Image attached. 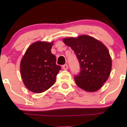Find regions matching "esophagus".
Segmentation results:
<instances>
[{
    "mask_svg": "<svg viewBox=\"0 0 127 127\" xmlns=\"http://www.w3.org/2000/svg\"><path fill=\"white\" fill-rule=\"evenodd\" d=\"M62 67L64 70H67L68 68V66H67V64H64L63 65Z\"/></svg>",
    "mask_w": 127,
    "mask_h": 127,
    "instance_id": "obj_1",
    "label": "esophagus"
}]
</instances>
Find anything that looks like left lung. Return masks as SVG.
Instances as JSON below:
<instances>
[{
	"instance_id": "left-lung-1",
	"label": "left lung",
	"mask_w": 127,
	"mask_h": 127,
	"mask_svg": "<svg viewBox=\"0 0 127 127\" xmlns=\"http://www.w3.org/2000/svg\"><path fill=\"white\" fill-rule=\"evenodd\" d=\"M75 53L80 71L74 76L75 84L87 92H93L102 87L107 80L112 60L107 47L100 41L86 35L63 39Z\"/></svg>"
}]
</instances>
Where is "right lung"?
Wrapping results in <instances>:
<instances>
[{
	"label": "right lung",
	"instance_id": "1",
	"mask_svg": "<svg viewBox=\"0 0 127 127\" xmlns=\"http://www.w3.org/2000/svg\"><path fill=\"white\" fill-rule=\"evenodd\" d=\"M53 44V42H34L21 60V77L24 85L31 92L42 93L55 83L61 67L56 64V56L51 52Z\"/></svg>",
	"mask_w": 127,
	"mask_h": 127
}]
</instances>
